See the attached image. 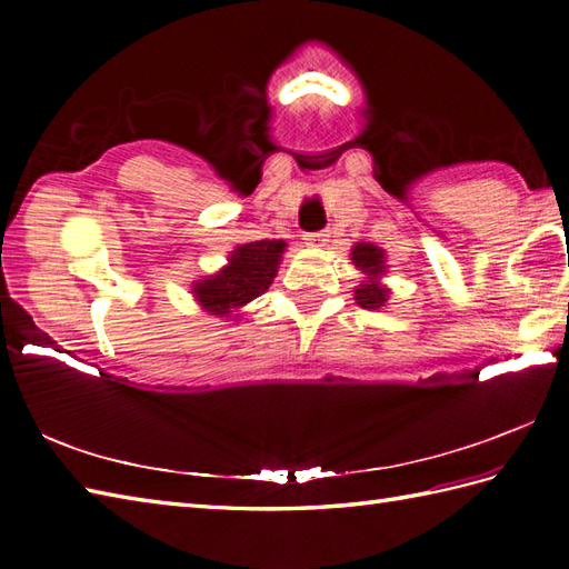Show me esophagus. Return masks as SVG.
I'll list each match as a JSON object with an SVG mask.
<instances>
[{"instance_id":"obj_1","label":"esophagus","mask_w":569,"mask_h":569,"mask_svg":"<svg viewBox=\"0 0 569 569\" xmlns=\"http://www.w3.org/2000/svg\"><path fill=\"white\" fill-rule=\"evenodd\" d=\"M328 237H330L328 229H320V232H306L303 234L308 247H325V241H328Z\"/></svg>"}]
</instances>
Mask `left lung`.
<instances>
[{"label": "left lung", "mask_w": 569, "mask_h": 569, "mask_svg": "<svg viewBox=\"0 0 569 569\" xmlns=\"http://www.w3.org/2000/svg\"><path fill=\"white\" fill-rule=\"evenodd\" d=\"M352 261H355L357 269H361L371 278H377V276L383 273V251L379 247H373V244H357L352 249ZM386 296H389L386 288H381L377 281H367V283H361L357 288L355 298H357V303L361 308L377 310L386 303Z\"/></svg>", "instance_id": "8db88e82"}]
</instances>
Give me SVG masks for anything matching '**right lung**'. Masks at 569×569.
Returning a JSON list of instances; mask_svg holds the SVG:
<instances>
[{"mask_svg":"<svg viewBox=\"0 0 569 569\" xmlns=\"http://www.w3.org/2000/svg\"><path fill=\"white\" fill-rule=\"evenodd\" d=\"M283 247V239H261L237 247L229 257V266L217 276L196 283L192 293L212 316H229L234 308L247 306L271 286Z\"/></svg>","mask_w":569,"mask_h":569,"instance_id":"1","label":"right lung"}]
</instances>
